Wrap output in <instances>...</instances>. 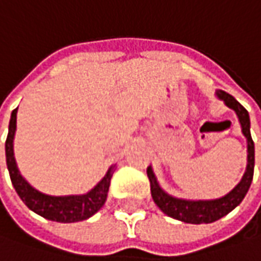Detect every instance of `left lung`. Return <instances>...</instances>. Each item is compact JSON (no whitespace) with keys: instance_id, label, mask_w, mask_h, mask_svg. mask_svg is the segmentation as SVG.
Returning a JSON list of instances; mask_svg holds the SVG:
<instances>
[{"instance_id":"1","label":"left lung","mask_w":261,"mask_h":261,"mask_svg":"<svg viewBox=\"0 0 261 261\" xmlns=\"http://www.w3.org/2000/svg\"><path fill=\"white\" fill-rule=\"evenodd\" d=\"M217 98L232 110L237 115L241 133L247 140V167L234 189H231L227 195L217 198V199H185V198H176L173 195L167 193L160 184L158 177L153 172L151 165L147 167V176L150 180V191L153 201L160 208V211L165 212L167 217L182 221L186 224H210L214 221L220 220L231 212L236 206H238L244 196L247 195L250 185L254 175V143L250 133V115L247 110L238 102L232 95L227 94L224 91L215 92Z\"/></svg>"}]
</instances>
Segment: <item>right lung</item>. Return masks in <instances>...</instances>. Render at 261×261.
I'll return each mask as SVG.
<instances>
[{
  "instance_id": "obj_1",
  "label": "right lung",
  "mask_w": 261,
  "mask_h": 261,
  "mask_svg": "<svg viewBox=\"0 0 261 261\" xmlns=\"http://www.w3.org/2000/svg\"><path fill=\"white\" fill-rule=\"evenodd\" d=\"M17 110L11 113L10 125H8V136L5 141V159L7 167L10 172V177L13 182L15 192L33 212L39 214L40 217L56 222H77L91 218L94 214L99 211L103 206L108 196L110 182L113 177L114 166L108 169L102 179L95 185L91 191L82 195H47L29 184L23 175L20 173L17 162L14 158V136L17 130Z\"/></svg>"
}]
</instances>
